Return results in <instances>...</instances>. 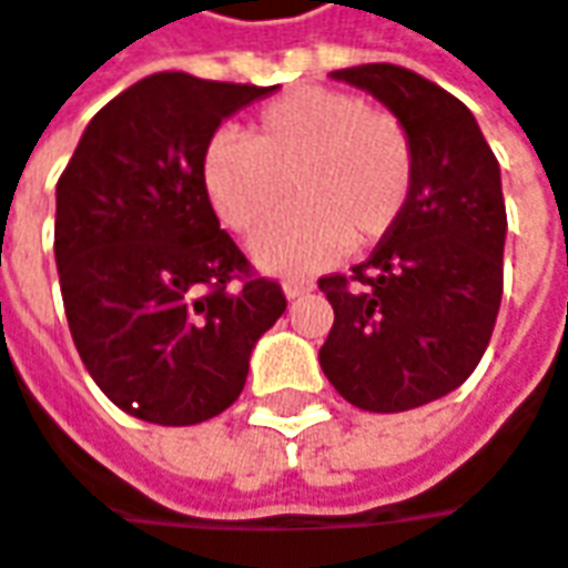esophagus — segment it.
Segmentation results:
<instances>
[{
  "mask_svg": "<svg viewBox=\"0 0 568 568\" xmlns=\"http://www.w3.org/2000/svg\"><path fill=\"white\" fill-rule=\"evenodd\" d=\"M315 283H308V280H285L283 292L288 298H298V295H305V292H312Z\"/></svg>",
  "mask_w": 568,
  "mask_h": 568,
  "instance_id": "esophagus-1",
  "label": "esophagus"
}]
</instances>
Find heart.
Returning a JSON list of instances; mask_svg holds the SVG:
<instances>
[{"mask_svg": "<svg viewBox=\"0 0 568 568\" xmlns=\"http://www.w3.org/2000/svg\"><path fill=\"white\" fill-rule=\"evenodd\" d=\"M202 185L241 237L265 234L295 187L303 202L256 244V260L273 273H308L398 221L412 192V141L398 118L351 92L292 89L253 115L247 141L217 131L202 151Z\"/></svg>", "mask_w": 568, "mask_h": 568, "instance_id": "1", "label": "heart"}]
</instances>
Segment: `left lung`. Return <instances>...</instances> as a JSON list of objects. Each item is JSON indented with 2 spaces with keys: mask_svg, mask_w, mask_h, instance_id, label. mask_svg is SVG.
Here are the masks:
<instances>
[{
  "mask_svg": "<svg viewBox=\"0 0 568 568\" xmlns=\"http://www.w3.org/2000/svg\"><path fill=\"white\" fill-rule=\"evenodd\" d=\"M373 92L412 141L405 212L351 276H321L334 324L317 353L331 385L363 412H408L469 379L501 305V173L473 112L395 63L334 70Z\"/></svg>",
  "mask_w": 568,
  "mask_h": 568,
  "instance_id": "left-lung-1",
  "label": "left lung"
}]
</instances>
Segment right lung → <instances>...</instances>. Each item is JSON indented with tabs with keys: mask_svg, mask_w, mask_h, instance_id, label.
Masks as SVG:
<instances>
[{
	"mask_svg": "<svg viewBox=\"0 0 568 568\" xmlns=\"http://www.w3.org/2000/svg\"><path fill=\"white\" fill-rule=\"evenodd\" d=\"M276 85L153 73L89 121L57 180L53 256L73 344L121 412L185 427L231 408L285 312L202 185L217 124Z\"/></svg>",
	"mask_w": 568,
	"mask_h": 568,
	"instance_id": "add662e5",
	"label": "right lung"
}]
</instances>
